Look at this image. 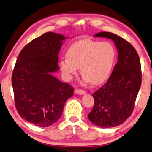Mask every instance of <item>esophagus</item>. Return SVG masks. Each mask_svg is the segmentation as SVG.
<instances>
[{
	"label": "esophagus",
	"instance_id": "1",
	"mask_svg": "<svg viewBox=\"0 0 152 152\" xmlns=\"http://www.w3.org/2000/svg\"><path fill=\"white\" fill-rule=\"evenodd\" d=\"M75 93L76 94H79V95H83L86 94L85 91L84 90H82V89H76L75 90Z\"/></svg>",
	"mask_w": 152,
	"mask_h": 152
}]
</instances>
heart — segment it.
I'll return each mask as SVG.
<instances>
[{
	"label": "heart",
	"mask_w": 152,
	"mask_h": 152,
	"mask_svg": "<svg viewBox=\"0 0 152 152\" xmlns=\"http://www.w3.org/2000/svg\"><path fill=\"white\" fill-rule=\"evenodd\" d=\"M115 50L109 42L83 39L72 44L67 50V57L59 62L63 77L70 80L80 73L86 82L100 85L111 74L115 60Z\"/></svg>",
	"instance_id": "1"
}]
</instances>
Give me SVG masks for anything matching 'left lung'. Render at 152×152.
Listing matches in <instances>:
<instances>
[{"instance_id": "1", "label": "left lung", "mask_w": 152, "mask_h": 152, "mask_svg": "<svg viewBox=\"0 0 152 152\" xmlns=\"http://www.w3.org/2000/svg\"><path fill=\"white\" fill-rule=\"evenodd\" d=\"M94 37L111 39L118 55L106 83L92 94L94 105L88 118L98 127L113 128L123 124L133 110L142 83L140 58L130 43L115 34L102 31Z\"/></svg>"}]
</instances>
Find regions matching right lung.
Here are the masks:
<instances>
[{"label": "right lung", "instance_id": "add662e5", "mask_svg": "<svg viewBox=\"0 0 152 152\" xmlns=\"http://www.w3.org/2000/svg\"><path fill=\"white\" fill-rule=\"evenodd\" d=\"M67 39L46 32L33 39L19 54L12 77L15 104L22 119L39 127L58 120L74 89L53 75L59 70L58 53Z\"/></svg>", "mask_w": 152, "mask_h": 152}]
</instances>
